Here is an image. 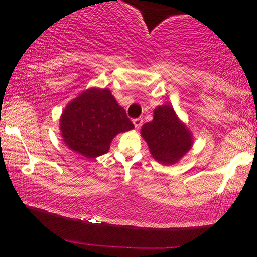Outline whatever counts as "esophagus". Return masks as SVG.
Wrapping results in <instances>:
<instances>
[{"label":"esophagus","mask_w":257,"mask_h":257,"mask_svg":"<svg viewBox=\"0 0 257 257\" xmlns=\"http://www.w3.org/2000/svg\"><path fill=\"white\" fill-rule=\"evenodd\" d=\"M133 125H135L136 128H139L140 126L143 125V119H142V118H136V119H133Z\"/></svg>","instance_id":"esophagus-1"}]
</instances>
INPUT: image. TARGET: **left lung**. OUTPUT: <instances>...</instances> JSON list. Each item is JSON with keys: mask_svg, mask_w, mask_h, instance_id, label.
I'll use <instances>...</instances> for the list:
<instances>
[{"mask_svg": "<svg viewBox=\"0 0 257 257\" xmlns=\"http://www.w3.org/2000/svg\"><path fill=\"white\" fill-rule=\"evenodd\" d=\"M153 113V120L142 127V137L157 161L164 165L177 163L191 150L192 133L171 105L158 106Z\"/></svg>", "mask_w": 257, "mask_h": 257, "instance_id": "obj_1", "label": "left lung"}]
</instances>
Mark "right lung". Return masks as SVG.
<instances>
[{
    "label": "right lung",
    "instance_id": "add662e5",
    "mask_svg": "<svg viewBox=\"0 0 257 257\" xmlns=\"http://www.w3.org/2000/svg\"><path fill=\"white\" fill-rule=\"evenodd\" d=\"M135 126L108 89L84 91L70 101L61 115L63 142L86 158L103 156L118 133Z\"/></svg>",
    "mask_w": 257,
    "mask_h": 257
}]
</instances>
